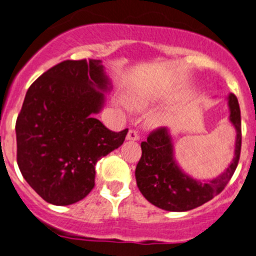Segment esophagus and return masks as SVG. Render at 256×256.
I'll return each mask as SVG.
<instances>
[{"instance_id": "esophagus-1", "label": "esophagus", "mask_w": 256, "mask_h": 256, "mask_svg": "<svg viewBox=\"0 0 256 256\" xmlns=\"http://www.w3.org/2000/svg\"><path fill=\"white\" fill-rule=\"evenodd\" d=\"M139 138H140V135H139V132H136V130H128V140H139Z\"/></svg>"}]
</instances>
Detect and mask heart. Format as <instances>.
<instances>
[{
  "label": "heart",
  "mask_w": 256,
  "mask_h": 256,
  "mask_svg": "<svg viewBox=\"0 0 256 256\" xmlns=\"http://www.w3.org/2000/svg\"><path fill=\"white\" fill-rule=\"evenodd\" d=\"M128 104L132 105V108H140L142 105L144 104V98H140V96L132 95L128 98Z\"/></svg>",
  "instance_id": "heart-1"
}]
</instances>
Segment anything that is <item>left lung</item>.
I'll use <instances>...</instances> for the list:
<instances>
[{"label":"left lung","instance_id":"1","mask_svg":"<svg viewBox=\"0 0 256 256\" xmlns=\"http://www.w3.org/2000/svg\"><path fill=\"white\" fill-rule=\"evenodd\" d=\"M228 106L229 121L237 132L234 158L224 173L211 181L195 180L178 166L166 128H156L150 132L147 140L142 142V158L135 169V178L150 203L165 211L184 212L204 204L224 190L237 168L242 143L241 110L234 94L228 96Z\"/></svg>","mask_w":256,"mask_h":256}]
</instances>
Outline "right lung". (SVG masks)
I'll return each mask as SVG.
<instances>
[{"label":"right lung","instance_id":"right-lung-1","mask_svg":"<svg viewBox=\"0 0 256 256\" xmlns=\"http://www.w3.org/2000/svg\"><path fill=\"white\" fill-rule=\"evenodd\" d=\"M110 90L102 61H62L38 76L16 118V161L45 202L68 206L95 186V165L124 143L95 118Z\"/></svg>","mask_w":256,"mask_h":256}]
</instances>
